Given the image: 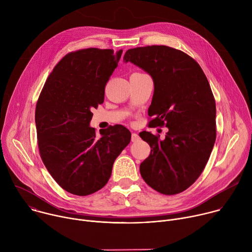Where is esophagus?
<instances>
[{
    "mask_svg": "<svg viewBox=\"0 0 252 252\" xmlns=\"http://www.w3.org/2000/svg\"><path fill=\"white\" fill-rule=\"evenodd\" d=\"M140 139V137H139V135L137 134V133H135V132H132L131 133V141L132 142H136V141H138Z\"/></svg>",
    "mask_w": 252,
    "mask_h": 252,
    "instance_id": "esophagus-1",
    "label": "esophagus"
}]
</instances>
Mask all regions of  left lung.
I'll list each match as a JSON object with an SVG mask.
<instances>
[{"mask_svg":"<svg viewBox=\"0 0 252 252\" xmlns=\"http://www.w3.org/2000/svg\"><path fill=\"white\" fill-rule=\"evenodd\" d=\"M124 61L152 76L149 126L168 128L163 140L146 130L139 133L152 149L139 165L140 174L159 193L183 192L201 174L217 138V107L209 83L191 57L170 47L129 49Z\"/></svg>","mask_w":252,"mask_h":252,"instance_id":"8db88e82","label":"left lung"}]
</instances>
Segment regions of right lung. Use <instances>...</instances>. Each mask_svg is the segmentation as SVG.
Returning a JSON list of instances; mask_svg holds the SVG:
<instances>
[{"label":"right lung","mask_w":252,"mask_h":252,"mask_svg":"<svg viewBox=\"0 0 252 252\" xmlns=\"http://www.w3.org/2000/svg\"><path fill=\"white\" fill-rule=\"evenodd\" d=\"M123 51L89 48L65 55L46 81L35 105L41 158L57 184L80 196L102 189L116 158L130 141V131L117 125L90 126L92 110L103 102L104 88Z\"/></svg>","instance_id":"1"}]
</instances>
